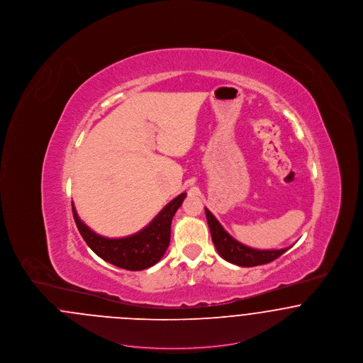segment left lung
<instances>
[{"instance_id": "left-lung-1", "label": "left lung", "mask_w": 363, "mask_h": 363, "mask_svg": "<svg viewBox=\"0 0 363 363\" xmlns=\"http://www.w3.org/2000/svg\"><path fill=\"white\" fill-rule=\"evenodd\" d=\"M206 215H207L208 225L211 230L212 242L219 256L238 267H256V265L271 262L277 257H280L283 253H286L291 247L289 246L277 250H259V249L249 247L241 242L234 240L207 208H206Z\"/></svg>"}]
</instances>
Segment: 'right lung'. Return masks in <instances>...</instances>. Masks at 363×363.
<instances>
[{"instance_id": "obj_1", "label": "right lung", "mask_w": 363, "mask_h": 363, "mask_svg": "<svg viewBox=\"0 0 363 363\" xmlns=\"http://www.w3.org/2000/svg\"><path fill=\"white\" fill-rule=\"evenodd\" d=\"M185 197L186 193L179 194L156 215L150 225L123 238H106L96 234L80 220L73 204L72 211L82 237L96 256L123 269L141 271L155 265L166 253L170 243L173 216Z\"/></svg>"}]
</instances>
